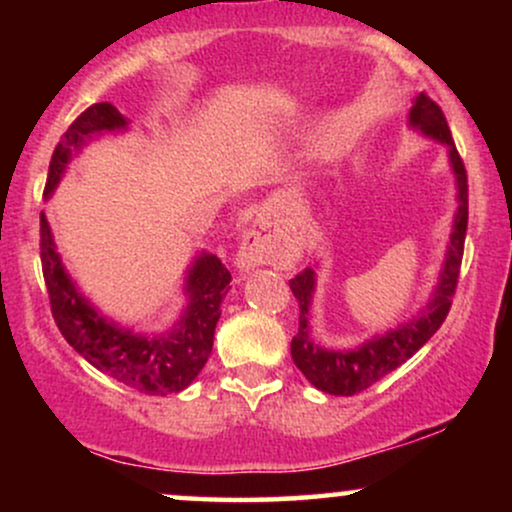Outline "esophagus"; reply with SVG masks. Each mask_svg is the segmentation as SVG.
Masks as SVG:
<instances>
[{"label": "esophagus", "instance_id": "34e87169", "mask_svg": "<svg viewBox=\"0 0 512 512\" xmlns=\"http://www.w3.org/2000/svg\"><path fill=\"white\" fill-rule=\"evenodd\" d=\"M276 260H279V243H276L274 236L272 216L262 214L260 219L252 223L243 240H240V248L236 252V267L240 272H248L252 267L272 264Z\"/></svg>", "mask_w": 512, "mask_h": 512}]
</instances>
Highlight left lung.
Returning <instances> with one entry per match:
<instances>
[{"instance_id": "obj_1", "label": "left lung", "mask_w": 512, "mask_h": 512, "mask_svg": "<svg viewBox=\"0 0 512 512\" xmlns=\"http://www.w3.org/2000/svg\"><path fill=\"white\" fill-rule=\"evenodd\" d=\"M409 127L448 149V161L452 175H455L457 209L455 216H452V231L443 267H440L438 274V284L431 298H428V303L409 322H402L395 330L373 334V337L354 346V349H327V346L315 342L313 327H310V305H313L317 286L315 269L308 267L296 279H291L289 286L293 296H296L298 308H301L298 334L291 342V358L305 378L317 390L327 392V395L351 397L373 383H378L390 370L402 366L407 358L414 356L438 332V327L448 317L452 296H455L464 236H467V170H464L462 158L457 154L455 142H452L443 110L426 93H419L411 101Z\"/></svg>"}]
</instances>
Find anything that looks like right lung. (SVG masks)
<instances>
[{
	"label": "right lung",
	"mask_w": 512,
	"mask_h": 512,
	"mask_svg": "<svg viewBox=\"0 0 512 512\" xmlns=\"http://www.w3.org/2000/svg\"><path fill=\"white\" fill-rule=\"evenodd\" d=\"M129 120L115 105L96 103L84 110L64 132L50 161L45 199L60 185L69 161L103 134L127 132ZM40 262L50 308L62 337L93 368L134 387L144 395H168L185 390L204 368L214 346V330L221 317V301L231 289V272L211 252H199L187 267L185 308L173 325L161 332H134L113 317H105L69 276L57 252L50 223L40 211Z\"/></svg>",
	"instance_id": "add662e5"
}]
</instances>
